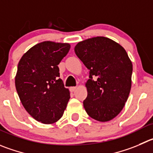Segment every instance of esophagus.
Segmentation results:
<instances>
[{
	"label": "esophagus",
	"instance_id": "1",
	"mask_svg": "<svg viewBox=\"0 0 153 153\" xmlns=\"http://www.w3.org/2000/svg\"><path fill=\"white\" fill-rule=\"evenodd\" d=\"M76 88H77V87L76 86H74V87H71V88H70V90H71V91H75L76 90Z\"/></svg>",
	"mask_w": 153,
	"mask_h": 153
}]
</instances>
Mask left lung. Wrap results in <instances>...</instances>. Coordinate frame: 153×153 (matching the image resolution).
Listing matches in <instances>:
<instances>
[{"mask_svg":"<svg viewBox=\"0 0 153 153\" xmlns=\"http://www.w3.org/2000/svg\"><path fill=\"white\" fill-rule=\"evenodd\" d=\"M74 51L90 71L83 101L87 114L97 121H110L122 111L131 91L133 67L127 52L104 37L79 42Z\"/></svg>","mask_w":153,"mask_h":153,"instance_id":"obj_1","label":"left lung"}]
</instances>
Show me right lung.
<instances>
[{
  "instance_id": "obj_1",
  "label": "right lung",
  "mask_w": 153,
  "mask_h": 153,
  "mask_svg": "<svg viewBox=\"0 0 153 153\" xmlns=\"http://www.w3.org/2000/svg\"><path fill=\"white\" fill-rule=\"evenodd\" d=\"M69 43L44 41L24 54L18 65L16 88L26 111L43 124L62 118L70 91L59 78L58 65L67 56Z\"/></svg>"
}]
</instances>
